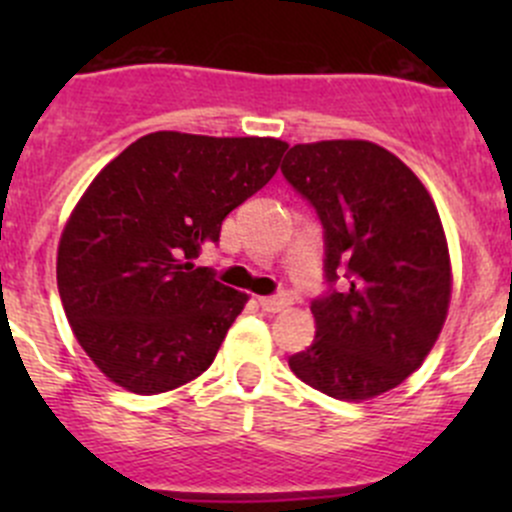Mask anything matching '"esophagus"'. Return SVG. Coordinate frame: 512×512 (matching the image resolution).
<instances>
[{
	"instance_id": "1",
	"label": "esophagus",
	"mask_w": 512,
	"mask_h": 512,
	"mask_svg": "<svg viewBox=\"0 0 512 512\" xmlns=\"http://www.w3.org/2000/svg\"><path fill=\"white\" fill-rule=\"evenodd\" d=\"M289 304H292V294H287V292L277 294V297H260V307L270 314L282 312V309H287Z\"/></svg>"
}]
</instances>
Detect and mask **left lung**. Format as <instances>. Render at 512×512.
I'll use <instances>...</instances> for the list:
<instances>
[{
    "instance_id": "1",
    "label": "left lung",
    "mask_w": 512,
    "mask_h": 512,
    "mask_svg": "<svg viewBox=\"0 0 512 512\" xmlns=\"http://www.w3.org/2000/svg\"><path fill=\"white\" fill-rule=\"evenodd\" d=\"M282 173L322 220L327 282H342L312 302L317 334L289 369L342 401L396 389L433 349L451 304V255L431 193L371 141L297 143Z\"/></svg>"
}]
</instances>
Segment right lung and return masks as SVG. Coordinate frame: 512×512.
I'll return each instance as SVG.
<instances>
[{"mask_svg":"<svg viewBox=\"0 0 512 512\" xmlns=\"http://www.w3.org/2000/svg\"><path fill=\"white\" fill-rule=\"evenodd\" d=\"M285 151L280 138L156 131L91 180L61 232L56 285L74 337L113 384L163 394L213 364L250 297L193 260Z\"/></svg>","mask_w":512,"mask_h":512,"instance_id":"1","label":"right lung"}]
</instances>
